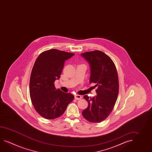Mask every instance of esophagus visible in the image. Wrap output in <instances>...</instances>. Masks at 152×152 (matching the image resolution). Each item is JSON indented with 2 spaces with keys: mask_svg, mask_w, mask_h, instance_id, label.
<instances>
[{
  "mask_svg": "<svg viewBox=\"0 0 152 152\" xmlns=\"http://www.w3.org/2000/svg\"><path fill=\"white\" fill-rule=\"evenodd\" d=\"M82 96L81 95H75V99H76V100H80L82 99Z\"/></svg>",
  "mask_w": 152,
  "mask_h": 152,
  "instance_id": "esophagus-1",
  "label": "esophagus"
}]
</instances>
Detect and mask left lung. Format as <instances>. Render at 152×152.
I'll return each mask as SVG.
<instances>
[{"mask_svg":"<svg viewBox=\"0 0 152 152\" xmlns=\"http://www.w3.org/2000/svg\"><path fill=\"white\" fill-rule=\"evenodd\" d=\"M90 66V83H95L96 96L90 98L84 95L88 107L82 113L91 123L104 121L111 113L118 98L119 81L114 63L101 51H90L81 54Z\"/></svg>","mask_w":152,"mask_h":152,"instance_id":"obj_1","label":"left lung"}]
</instances>
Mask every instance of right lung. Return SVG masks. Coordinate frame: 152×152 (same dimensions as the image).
<instances>
[{"label":"right lung","instance_id":"right-lung-1","mask_svg":"<svg viewBox=\"0 0 152 152\" xmlns=\"http://www.w3.org/2000/svg\"><path fill=\"white\" fill-rule=\"evenodd\" d=\"M74 53L52 49L37 58L31 73L29 92L36 111L47 119L58 118L64 113L74 96L57 89L54 81L59 80L65 61Z\"/></svg>","mask_w":152,"mask_h":152}]
</instances>
